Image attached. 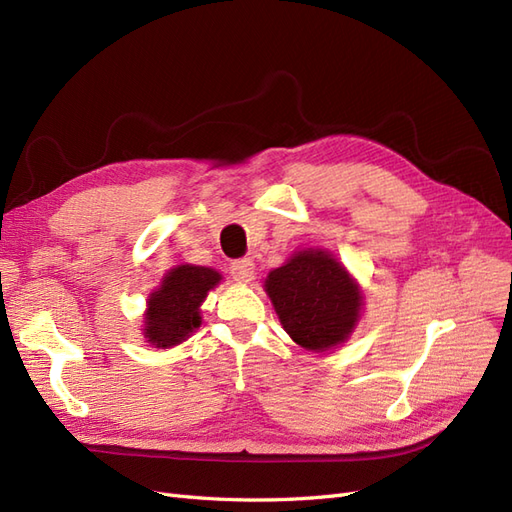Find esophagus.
Masks as SVG:
<instances>
[{"instance_id": "esophagus-1", "label": "esophagus", "mask_w": 512, "mask_h": 512, "mask_svg": "<svg viewBox=\"0 0 512 512\" xmlns=\"http://www.w3.org/2000/svg\"><path fill=\"white\" fill-rule=\"evenodd\" d=\"M230 275L235 282H250L254 280V260L252 258H241L230 265Z\"/></svg>"}]
</instances>
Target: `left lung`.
I'll use <instances>...</instances> for the list:
<instances>
[{
  "mask_svg": "<svg viewBox=\"0 0 512 512\" xmlns=\"http://www.w3.org/2000/svg\"><path fill=\"white\" fill-rule=\"evenodd\" d=\"M265 288L286 333L307 350L344 342L359 318V288L327 252L294 254L288 265L269 273Z\"/></svg>",
  "mask_w": 512,
  "mask_h": 512,
  "instance_id": "left-lung-1",
  "label": "left lung"
}]
</instances>
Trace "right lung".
<instances>
[{
  "mask_svg": "<svg viewBox=\"0 0 512 512\" xmlns=\"http://www.w3.org/2000/svg\"><path fill=\"white\" fill-rule=\"evenodd\" d=\"M220 280L222 275L207 267L181 265L170 271L147 303V342L158 348H170L190 337L200 327V303Z\"/></svg>",
  "mask_w": 512,
  "mask_h": 512,
  "instance_id": "add662e5",
  "label": "right lung"
}]
</instances>
